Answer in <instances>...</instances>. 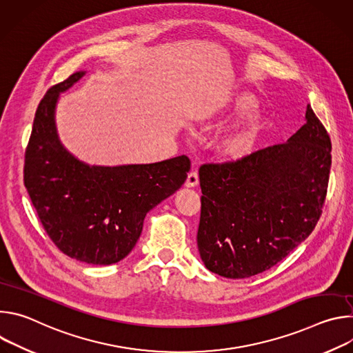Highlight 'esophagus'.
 Segmentation results:
<instances>
[{
	"label": "esophagus",
	"instance_id": "1",
	"mask_svg": "<svg viewBox=\"0 0 353 353\" xmlns=\"http://www.w3.org/2000/svg\"><path fill=\"white\" fill-rule=\"evenodd\" d=\"M198 183H199L198 173L194 172V170L190 172L188 176H187V180H185V185H187V187H195Z\"/></svg>",
	"mask_w": 353,
	"mask_h": 353
}]
</instances>
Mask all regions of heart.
Returning <instances> with one entry per match:
<instances>
[{
	"label": "heart",
	"mask_w": 353,
	"mask_h": 353,
	"mask_svg": "<svg viewBox=\"0 0 353 353\" xmlns=\"http://www.w3.org/2000/svg\"><path fill=\"white\" fill-rule=\"evenodd\" d=\"M257 108V99L250 92H239L218 105L207 108L199 113V121H211L215 119H226L236 114H245ZM265 125V120L260 114L250 116L245 121L228 130L218 141L219 152L230 159H240L253 150L260 132Z\"/></svg>",
	"instance_id": "obj_1"
}]
</instances>
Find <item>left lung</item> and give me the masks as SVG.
Here are the masks:
<instances>
[{"instance_id":"1","label":"left lung","mask_w":353,"mask_h":353,"mask_svg":"<svg viewBox=\"0 0 353 353\" xmlns=\"http://www.w3.org/2000/svg\"><path fill=\"white\" fill-rule=\"evenodd\" d=\"M330 169L331 139L310 105L288 142L201 166L196 244L205 267L241 279L282 261L316 228Z\"/></svg>"}]
</instances>
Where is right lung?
I'll use <instances>...</instances> for the list:
<instances>
[{"label": "right lung", "mask_w": 353, "mask_h": 353, "mask_svg": "<svg viewBox=\"0 0 353 353\" xmlns=\"http://www.w3.org/2000/svg\"><path fill=\"white\" fill-rule=\"evenodd\" d=\"M78 71L47 90L34 114L25 152L23 183L52 241L71 259L110 265L137 244L145 215L187 179L185 155L150 165L88 166L61 145L54 110Z\"/></svg>", "instance_id": "add662e5"}]
</instances>
